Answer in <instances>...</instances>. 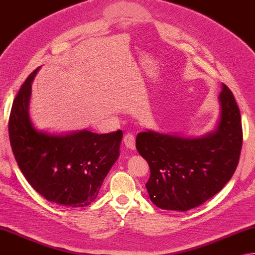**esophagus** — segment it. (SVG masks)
<instances>
[{
    "label": "esophagus",
    "mask_w": 255,
    "mask_h": 255,
    "mask_svg": "<svg viewBox=\"0 0 255 255\" xmlns=\"http://www.w3.org/2000/svg\"><path fill=\"white\" fill-rule=\"evenodd\" d=\"M123 142L126 144V146L129 149L135 148V136L132 133H127L123 137Z\"/></svg>",
    "instance_id": "esophagus-1"
}]
</instances>
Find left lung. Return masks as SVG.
Listing matches in <instances>:
<instances>
[{
  "mask_svg": "<svg viewBox=\"0 0 255 255\" xmlns=\"http://www.w3.org/2000/svg\"><path fill=\"white\" fill-rule=\"evenodd\" d=\"M216 131L187 138L154 131L136 136L146 159L149 199L160 209L187 211L210 199L235 174L242 147L241 114L231 90L222 84Z\"/></svg>",
  "mask_w": 255,
  "mask_h": 255,
  "instance_id": "1",
  "label": "left lung"
}]
</instances>
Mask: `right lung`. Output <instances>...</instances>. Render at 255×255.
Listing matches in <instances>:
<instances>
[{
    "label": "right lung",
    "instance_id": "1",
    "mask_svg": "<svg viewBox=\"0 0 255 255\" xmlns=\"http://www.w3.org/2000/svg\"><path fill=\"white\" fill-rule=\"evenodd\" d=\"M34 70L15 97L8 120L14 157L28 184L48 201L86 207L96 200L103 179L120 155L122 131L66 135L39 132L28 113Z\"/></svg>",
    "mask_w": 255,
    "mask_h": 255
}]
</instances>
